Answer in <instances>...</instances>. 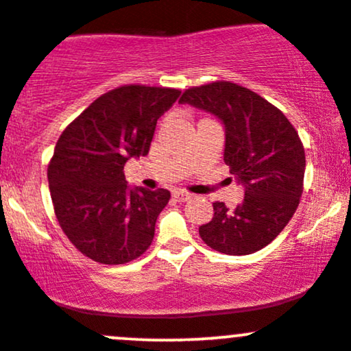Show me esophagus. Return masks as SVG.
Wrapping results in <instances>:
<instances>
[{"instance_id":"1","label":"esophagus","mask_w":351,"mask_h":351,"mask_svg":"<svg viewBox=\"0 0 351 351\" xmlns=\"http://www.w3.org/2000/svg\"><path fill=\"white\" fill-rule=\"evenodd\" d=\"M172 197H174L177 202H186L192 197V194H189V192H184V191H174L172 192Z\"/></svg>"}]
</instances>
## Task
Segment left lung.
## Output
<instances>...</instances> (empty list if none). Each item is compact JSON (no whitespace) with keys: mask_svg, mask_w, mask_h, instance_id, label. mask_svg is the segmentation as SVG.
I'll return each mask as SVG.
<instances>
[{"mask_svg":"<svg viewBox=\"0 0 351 351\" xmlns=\"http://www.w3.org/2000/svg\"><path fill=\"white\" fill-rule=\"evenodd\" d=\"M179 101L222 123L224 162L244 187L243 202L234 209L214 202L213 219L199 228L202 241L231 256L263 250L300 204L306 160L298 132L274 105L231 82L194 86Z\"/></svg>","mask_w":351,"mask_h":351,"instance_id":"8db88e82","label":"left lung"}]
</instances>
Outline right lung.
<instances>
[{"instance_id":"right-lung-1","label":"right lung","mask_w":351,"mask_h":351,"mask_svg":"<svg viewBox=\"0 0 351 351\" xmlns=\"http://www.w3.org/2000/svg\"><path fill=\"white\" fill-rule=\"evenodd\" d=\"M176 88L123 85L99 97L63 130L48 165L56 219L78 251L125 265L149 250L167 189L130 187L127 160L145 157Z\"/></svg>"}]
</instances>
